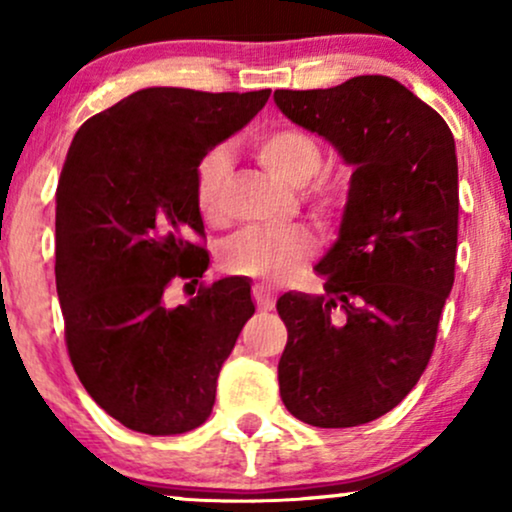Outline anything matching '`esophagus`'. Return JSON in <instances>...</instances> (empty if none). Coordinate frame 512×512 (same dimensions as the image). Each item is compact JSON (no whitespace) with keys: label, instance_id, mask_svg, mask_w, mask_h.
Instances as JSON below:
<instances>
[{"label":"esophagus","instance_id":"esophagus-1","mask_svg":"<svg viewBox=\"0 0 512 512\" xmlns=\"http://www.w3.org/2000/svg\"><path fill=\"white\" fill-rule=\"evenodd\" d=\"M252 296H255V303L260 310H269L274 303V291L269 286H255L252 289Z\"/></svg>","mask_w":512,"mask_h":512}]
</instances>
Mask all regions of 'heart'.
Segmentation results:
<instances>
[{
    "label": "heart",
    "instance_id": "obj_1",
    "mask_svg": "<svg viewBox=\"0 0 512 512\" xmlns=\"http://www.w3.org/2000/svg\"><path fill=\"white\" fill-rule=\"evenodd\" d=\"M257 161L274 178L301 187V199L310 214L322 223H337L351 199V178L346 173L322 168V144L308 129L279 122L262 129L252 142ZM231 175V156L223 146L211 149L197 166V209L209 223L226 221V182ZM317 240L305 228L289 231H243L221 252L226 272L260 281H281L315 255Z\"/></svg>",
    "mask_w": 512,
    "mask_h": 512
}]
</instances>
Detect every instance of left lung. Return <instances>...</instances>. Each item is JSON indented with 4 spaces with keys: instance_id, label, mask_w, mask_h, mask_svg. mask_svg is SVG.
I'll return each mask as SVG.
<instances>
[{
    "instance_id": "obj_1",
    "label": "left lung",
    "mask_w": 512,
    "mask_h": 512,
    "mask_svg": "<svg viewBox=\"0 0 512 512\" xmlns=\"http://www.w3.org/2000/svg\"><path fill=\"white\" fill-rule=\"evenodd\" d=\"M274 101L356 168L339 240L315 267L325 293L289 291L276 301L289 330L281 399L310 426H361L409 395L436 346L455 281V139L390 76L279 88Z\"/></svg>"
}]
</instances>
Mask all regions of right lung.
<instances>
[{
	"instance_id": "add662e5",
	"label": "right lung",
	"mask_w": 512,
	"mask_h": 512,
	"mask_svg": "<svg viewBox=\"0 0 512 512\" xmlns=\"http://www.w3.org/2000/svg\"><path fill=\"white\" fill-rule=\"evenodd\" d=\"M269 93L144 88L86 120L69 146L55 216L64 342L88 395L132 431L202 426L255 313L248 279L202 281L197 166ZM197 280L190 304L167 305L170 285Z\"/></svg>"
}]
</instances>
